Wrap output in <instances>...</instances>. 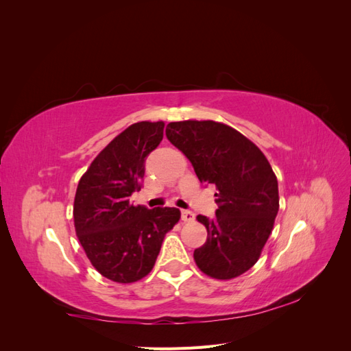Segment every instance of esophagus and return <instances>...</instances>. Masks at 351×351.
<instances>
[{"label": "esophagus", "instance_id": "esophagus-1", "mask_svg": "<svg viewBox=\"0 0 351 351\" xmlns=\"http://www.w3.org/2000/svg\"><path fill=\"white\" fill-rule=\"evenodd\" d=\"M182 219H183L184 222L193 221V219H195V214H193L192 210H187V209H184V210H182Z\"/></svg>", "mask_w": 351, "mask_h": 351}]
</instances>
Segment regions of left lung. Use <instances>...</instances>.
<instances>
[{
	"mask_svg": "<svg viewBox=\"0 0 351 351\" xmlns=\"http://www.w3.org/2000/svg\"><path fill=\"white\" fill-rule=\"evenodd\" d=\"M165 134L192 162L199 182L217 187L215 217L197 215L208 239L193 253L196 265L212 278L239 277L258 262L278 214V182L268 159L222 123H169Z\"/></svg>",
	"mask_w": 351,
	"mask_h": 351,
	"instance_id": "8db88e82",
	"label": "left lung"
}]
</instances>
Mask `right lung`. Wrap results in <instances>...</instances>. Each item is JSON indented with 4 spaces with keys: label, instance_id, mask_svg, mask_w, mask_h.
I'll return each instance as SVG.
<instances>
[{
    "label": "right lung",
    "instance_id": "obj_1",
    "mask_svg": "<svg viewBox=\"0 0 351 351\" xmlns=\"http://www.w3.org/2000/svg\"><path fill=\"white\" fill-rule=\"evenodd\" d=\"M164 121L134 123L112 139L80 178L74 227L90 263L115 282H134L154 268L167 232L180 219L177 208L134 206L147 155L161 143Z\"/></svg>",
    "mask_w": 351,
    "mask_h": 351
}]
</instances>
